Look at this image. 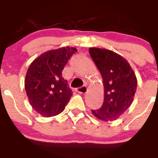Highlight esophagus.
<instances>
[{
  "instance_id": "1",
  "label": "esophagus",
  "mask_w": 158,
  "mask_h": 158,
  "mask_svg": "<svg viewBox=\"0 0 158 158\" xmlns=\"http://www.w3.org/2000/svg\"><path fill=\"white\" fill-rule=\"evenodd\" d=\"M76 91L77 92V93H83V94H85V93H87L88 89H87V87H86V86H82V87L77 89Z\"/></svg>"
}]
</instances>
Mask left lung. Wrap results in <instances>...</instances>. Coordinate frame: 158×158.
<instances>
[{"label":"left lung","mask_w":158,"mask_h":158,"mask_svg":"<svg viewBox=\"0 0 158 158\" xmlns=\"http://www.w3.org/2000/svg\"><path fill=\"white\" fill-rule=\"evenodd\" d=\"M89 52L101 74L104 89L103 105L92 113L100 120H115L133 102L138 83L135 73L127 61L114 51L90 47Z\"/></svg>","instance_id":"1"}]
</instances>
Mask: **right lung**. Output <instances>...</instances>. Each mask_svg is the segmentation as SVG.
Wrapping results in <instances>:
<instances>
[{
	"label": "right lung",
	"mask_w": 158,
	"mask_h": 158,
	"mask_svg": "<svg viewBox=\"0 0 158 158\" xmlns=\"http://www.w3.org/2000/svg\"><path fill=\"white\" fill-rule=\"evenodd\" d=\"M75 47H64L43 53L31 63L25 77V91L32 108L42 116L63 111L72 96L62 73Z\"/></svg>",
	"instance_id": "1"
}]
</instances>
